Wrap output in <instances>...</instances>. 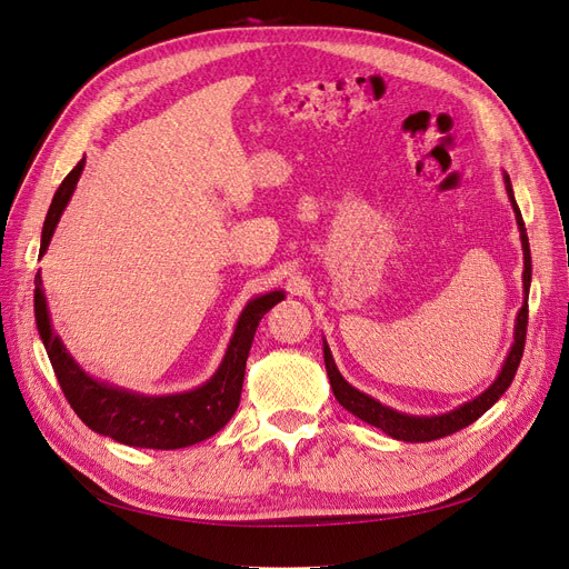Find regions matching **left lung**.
Returning <instances> with one entry per match:
<instances>
[{
	"mask_svg": "<svg viewBox=\"0 0 569 569\" xmlns=\"http://www.w3.org/2000/svg\"><path fill=\"white\" fill-rule=\"evenodd\" d=\"M505 187L511 200V208L516 212V223L520 231V244H522V263H526V270H522V293H526V301H522V308L518 310L516 317V329H513V346L507 355V361L502 371L495 378V382L490 388L479 395L476 399L462 403L460 408L443 416H408V413H399L390 406H382L380 401H376L373 397L359 392L357 388L340 376V371L336 369V361L331 357V350L325 340V363H327V376L331 382L333 397L338 399V403L350 411L352 416H357L359 420L369 422L378 429H382L385 435L399 439V441H411V443H425V441H435L448 435H456L462 427L471 425L479 420L488 408L507 392V388L511 385L518 363L522 357V348H526V331H528V293H530V280H532V259H530V242H528V233H526V223H522L520 210L516 206L513 198V189H511V179L505 172Z\"/></svg>",
	"mask_w": 569,
	"mask_h": 569,
	"instance_id": "1",
	"label": "left lung"
}]
</instances>
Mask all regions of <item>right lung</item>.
I'll return each instance as SVG.
<instances>
[{"label": "right lung", "instance_id": "1", "mask_svg": "<svg viewBox=\"0 0 569 569\" xmlns=\"http://www.w3.org/2000/svg\"><path fill=\"white\" fill-rule=\"evenodd\" d=\"M83 163L86 158H81L77 168L62 179V184L53 196L47 221H43L39 254L49 249L60 214L64 212L67 202H70L77 189ZM282 299L284 291H270L244 306L242 315L238 317L229 350H226L217 373L208 382H202L200 388L191 392L147 397L113 388L109 382H100L96 378H90L79 367L74 357L62 346L60 336L51 327V315L47 297H43L39 272L34 278L37 329L51 359L56 378L64 392V399L70 401L74 413L90 429L98 431V435L126 446L153 450H174L206 441L233 418L240 403L244 363L249 357V348H252L257 327L261 322V317Z\"/></svg>", "mask_w": 569, "mask_h": 569}]
</instances>
